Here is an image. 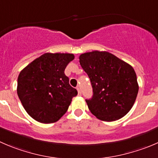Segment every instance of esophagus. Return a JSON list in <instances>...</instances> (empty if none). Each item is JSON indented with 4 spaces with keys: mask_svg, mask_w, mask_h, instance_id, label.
I'll list each match as a JSON object with an SVG mask.
<instances>
[{
    "mask_svg": "<svg viewBox=\"0 0 158 158\" xmlns=\"http://www.w3.org/2000/svg\"><path fill=\"white\" fill-rule=\"evenodd\" d=\"M77 91H78V94H79V96H81V95H82V92H81V89L79 87H77Z\"/></svg>",
    "mask_w": 158,
    "mask_h": 158,
    "instance_id": "1",
    "label": "esophagus"
}]
</instances>
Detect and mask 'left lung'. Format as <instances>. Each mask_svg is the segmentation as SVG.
<instances>
[{
	"label": "left lung",
	"instance_id": "1",
	"mask_svg": "<svg viewBox=\"0 0 158 158\" xmlns=\"http://www.w3.org/2000/svg\"><path fill=\"white\" fill-rule=\"evenodd\" d=\"M79 62L93 87V97L85 99L89 110L99 120L114 121L131 110L138 93L134 68L108 52L80 55Z\"/></svg>",
	"mask_w": 158,
	"mask_h": 158
}]
</instances>
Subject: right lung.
Returning a JSON list of instances; mask_svg holds the SVG:
<instances>
[{"mask_svg": "<svg viewBox=\"0 0 158 158\" xmlns=\"http://www.w3.org/2000/svg\"><path fill=\"white\" fill-rule=\"evenodd\" d=\"M74 58L69 53H45L20 73L18 96L26 112L36 121H58L77 95L64 73Z\"/></svg>", "mask_w": 158, "mask_h": 158, "instance_id": "right-lung-1", "label": "right lung"}]
</instances>
